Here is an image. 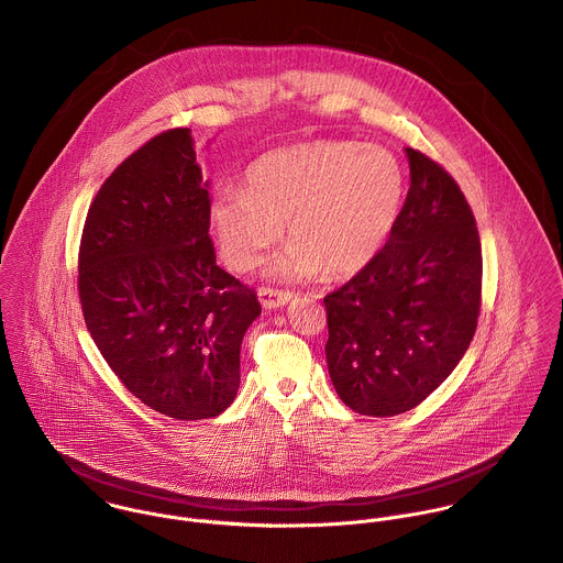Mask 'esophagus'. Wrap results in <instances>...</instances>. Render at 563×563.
Listing matches in <instances>:
<instances>
[{
  "label": "esophagus",
  "instance_id": "obj_1",
  "mask_svg": "<svg viewBox=\"0 0 563 563\" xmlns=\"http://www.w3.org/2000/svg\"><path fill=\"white\" fill-rule=\"evenodd\" d=\"M257 299H260L262 306L268 307V309H277V307L286 306L292 299V292L277 290V288H260Z\"/></svg>",
  "mask_w": 563,
  "mask_h": 563
}]
</instances>
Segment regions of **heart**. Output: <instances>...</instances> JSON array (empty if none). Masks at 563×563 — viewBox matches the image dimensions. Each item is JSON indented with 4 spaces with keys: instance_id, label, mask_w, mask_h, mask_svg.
<instances>
[{
    "instance_id": "1",
    "label": "heart",
    "mask_w": 563,
    "mask_h": 563,
    "mask_svg": "<svg viewBox=\"0 0 563 563\" xmlns=\"http://www.w3.org/2000/svg\"><path fill=\"white\" fill-rule=\"evenodd\" d=\"M407 198L400 156L378 144L318 140L257 156L245 187L217 185L208 221L223 260L247 271L282 236L271 273L351 277L383 252Z\"/></svg>"
}]
</instances>
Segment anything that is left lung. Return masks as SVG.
<instances>
[{"label":"left lung","mask_w":563,"mask_h":563,"mask_svg":"<svg viewBox=\"0 0 563 563\" xmlns=\"http://www.w3.org/2000/svg\"><path fill=\"white\" fill-rule=\"evenodd\" d=\"M398 225L363 271L324 297L331 383L346 407L391 417L421 405L466 353L482 306V243L459 183L407 148Z\"/></svg>","instance_id":"8db88e82"}]
</instances>
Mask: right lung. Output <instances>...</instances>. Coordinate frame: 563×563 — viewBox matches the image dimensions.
<instances>
[{
    "label": "right lung",
    "instance_id": "right-lung-1",
    "mask_svg": "<svg viewBox=\"0 0 563 563\" xmlns=\"http://www.w3.org/2000/svg\"><path fill=\"white\" fill-rule=\"evenodd\" d=\"M208 180L189 129L124 158L92 200L79 247L86 327L122 385L174 419L228 409L256 290L214 262Z\"/></svg>",
    "mask_w": 563,
    "mask_h": 563
}]
</instances>
